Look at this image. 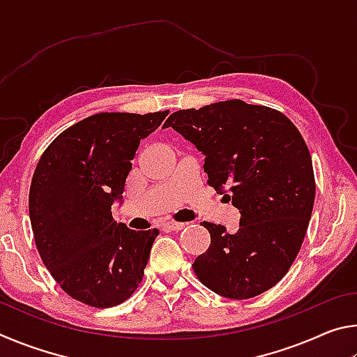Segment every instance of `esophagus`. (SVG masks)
I'll list each match as a JSON object with an SVG mask.
<instances>
[{
	"label": "esophagus",
	"mask_w": 357,
	"mask_h": 357,
	"mask_svg": "<svg viewBox=\"0 0 357 357\" xmlns=\"http://www.w3.org/2000/svg\"><path fill=\"white\" fill-rule=\"evenodd\" d=\"M184 227H185V223H181V222H165L164 223V228L173 229V231H179V229H183Z\"/></svg>",
	"instance_id": "1"
}]
</instances>
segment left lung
Returning a JSON list of instances; mask_svg holds the SVG:
<instances>
[{"mask_svg":"<svg viewBox=\"0 0 357 357\" xmlns=\"http://www.w3.org/2000/svg\"><path fill=\"white\" fill-rule=\"evenodd\" d=\"M173 128L204 157L208 184L239 209L234 234L203 222L208 250L192 268L204 287L250 299L279 283L298 257L315 202L309 148L285 114L233 99L170 114Z\"/></svg>","mask_w":357,"mask_h":357,"instance_id":"obj_1","label":"left lung"}]
</instances>
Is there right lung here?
Wrapping results in <instances>:
<instances>
[{"label":"right lung","instance_id":"obj_1","mask_svg":"<svg viewBox=\"0 0 357 357\" xmlns=\"http://www.w3.org/2000/svg\"><path fill=\"white\" fill-rule=\"evenodd\" d=\"M167 114H93L61 132L40 155L29 187L36 247L75 301L107 309L140 285L159 229L118 223L112 204L123 198L140 140Z\"/></svg>","mask_w":357,"mask_h":357}]
</instances>
